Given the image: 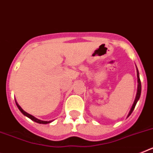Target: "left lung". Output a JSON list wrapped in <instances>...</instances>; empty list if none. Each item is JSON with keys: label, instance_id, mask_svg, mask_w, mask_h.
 <instances>
[{"label": "left lung", "instance_id": "obj_1", "mask_svg": "<svg viewBox=\"0 0 153 153\" xmlns=\"http://www.w3.org/2000/svg\"><path fill=\"white\" fill-rule=\"evenodd\" d=\"M136 70H137V81H138L137 93H136V99H135L134 102H133V105H132V108H131L129 115H128V117H129V116H130V114L132 113V111H133V109H135V106H136V102H137L138 100H140V95H141V81H140V74H139V71H138V69H136Z\"/></svg>", "mask_w": 153, "mask_h": 153}]
</instances>
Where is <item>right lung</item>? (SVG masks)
Instances as JSON below:
<instances>
[{"label": "right lung", "instance_id": "add662e5", "mask_svg": "<svg viewBox=\"0 0 153 153\" xmlns=\"http://www.w3.org/2000/svg\"><path fill=\"white\" fill-rule=\"evenodd\" d=\"M16 104H17V107H18V109H20V111H21V113H22L24 115V116H26V117H27L28 118H30L31 120H33V121H34V122L37 123H40V124H47V123H50L51 122V121H43V120H38V119L35 118V117H33V116H32V115L29 114V113H26V112L24 111V109H23L21 107V106H19L17 102H16Z\"/></svg>", "mask_w": 153, "mask_h": 153}]
</instances>
